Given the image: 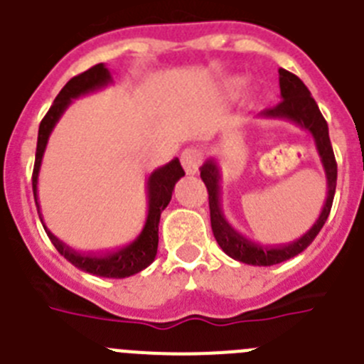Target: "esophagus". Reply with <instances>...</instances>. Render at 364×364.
Returning <instances> with one entry per match:
<instances>
[{"label":"esophagus","instance_id":"1","mask_svg":"<svg viewBox=\"0 0 364 364\" xmlns=\"http://www.w3.org/2000/svg\"><path fill=\"white\" fill-rule=\"evenodd\" d=\"M201 161H203L201 150L194 149V146H190V149H186L185 152L181 154V165L188 176H194L196 172H198Z\"/></svg>","mask_w":364,"mask_h":364}]
</instances>
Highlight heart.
<instances>
[{
	"label": "heart",
	"instance_id": "b5f03b06",
	"mask_svg": "<svg viewBox=\"0 0 364 364\" xmlns=\"http://www.w3.org/2000/svg\"><path fill=\"white\" fill-rule=\"evenodd\" d=\"M234 87H237V83H234Z\"/></svg>",
	"mask_w": 364,
	"mask_h": 364
}]
</instances>
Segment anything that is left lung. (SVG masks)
<instances>
[{
	"label": "left lung",
	"instance_id": "8db88e82",
	"mask_svg": "<svg viewBox=\"0 0 364 364\" xmlns=\"http://www.w3.org/2000/svg\"><path fill=\"white\" fill-rule=\"evenodd\" d=\"M279 88H281V103L274 109H267L257 116V119H284L290 121L299 129L306 130L312 136L316 143V150L319 154L321 165L325 168L326 176V199L321 208L319 218L316 219L310 230L304 232L296 241H290L279 247H264V245L254 243L243 234H239L223 214L221 206V165H219L218 156L206 158L201 165V179L208 190V205H210V223L212 232L219 247L232 259L245 264H254V267H272V264L283 263L287 259H292L297 254L304 250L312 243L319 230L323 228L325 221L328 219L330 208L336 194L337 181V165L333 158L332 143L328 136V125L325 117L319 112V107L314 101L312 94L306 88V85L292 74V72L279 68Z\"/></svg>",
	"mask_w": 364,
	"mask_h": 364
}]
</instances>
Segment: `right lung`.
I'll use <instances>...</instances> for the list:
<instances>
[{
  "instance_id": "1",
  "label": "right lung",
  "mask_w": 364,
  "mask_h": 364,
  "mask_svg": "<svg viewBox=\"0 0 364 364\" xmlns=\"http://www.w3.org/2000/svg\"><path fill=\"white\" fill-rule=\"evenodd\" d=\"M112 74L107 68V65L100 63L94 65L92 68H88L87 72L80 74V76L72 77L58 94V97L52 103L50 110L47 116L43 117L41 125H39L38 132V149H36V163H34V174H32V192H34V201L38 206L39 214V203H38V179L39 170H41V161H43L45 150L48 145V137H50L52 130L58 125V121L65 114V110L72 105V101L77 100L81 96H87L90 92H96L101 88L112 85ZM185 176L181 168V163L178 158H174L166 165L159 166L149 176L145 183L146 190V219L143 225L141 232L137 234L134 241H130L125 247L117 248L114 252H107V254L100 255H85L76 252L74 248L67 247L63 241L55 237L50 230H47L48 237H50L52 245L58 248L65 259L70 261L74 267L80 270L92 274V276L100 277H112V279H123V277H130L137 272L145 270L158 254V241H159V219H161V212L165 210L166 205L172 199V192L179 179ZM43 223V219H41Z\"/></svg>"
}]
</instances>
